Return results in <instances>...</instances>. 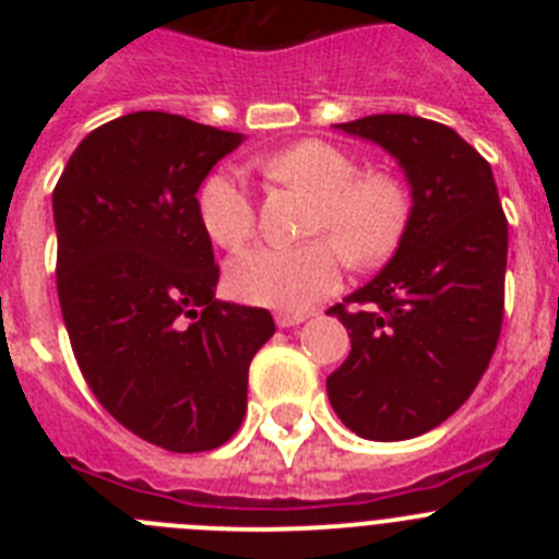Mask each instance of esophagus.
Returning a JSON list of instances; mask_svg holds the SVG:
<instances>
[{
	"label": "esophagus",
	"mask_w": 559,
	"mask_h": 559,
	"mask_svg": "<svg viewBox=\"0 0 559 559\" xmlns=\"http://www.w3.org/2000/svg\"><path fill=\"white\" fill-rule=\"evenodd\" d=\"M274 319L280 328H296V324H302L308 319V313H302V310H280Z\"/></svg>",
	"instance_id": "esophagus-1"
}]
</instances>
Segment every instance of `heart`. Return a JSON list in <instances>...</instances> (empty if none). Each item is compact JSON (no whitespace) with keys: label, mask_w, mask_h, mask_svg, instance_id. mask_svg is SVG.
<instances>
[{"label":"heart","mask_w":559,"mask_h":559,"mask_svg":"<svg viewBox=\"0 0 559 559\" xmlns=\"http://www.w3.org/2000/svg\"><path fill=\"white\" fill-rule=\"evenodd\" d=\"M265 170L283 185L299 187L313 199L308 231L328 235L299 246H254L229 263L231 294L246 302L280 310H302L335 288L341 252L349 263H372L397 243L406 226L408 199L394 176L367 173L349 153L308 140L274 153ZM201 224L224 249H240L254 235L257 212L240 173H215L199 195Z\"/></svg>","instance_id":"obj_1"}]
</instances>
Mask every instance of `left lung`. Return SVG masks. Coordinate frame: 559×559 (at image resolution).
Returning a JSON list of instances; mask_svg holds the SVG:
<instances>
[{"mask_svg": "<svg viewBox=\"0 0 559 559\" xmlns=\"http://www.w3.org/2000/svg\"><path fill=\"white\" fill-rule=\"evenodd\" d=\"M392 153L412 187L397 251L330 316L349 333L328 378L341 423L397 442L445 423L490 367L503 322L507 215L492 170L453 128L412 114L335 126Z\"/></svg>", "mask_w": 559, "mask_h": 559, "instance_id": "1", "label": "left lung"}]
</instances>
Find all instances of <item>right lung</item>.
I'll return each mask as SVG.
<instances>
[{"mask_svg": "<svg viewBox=\"0 0 559 559\" xmlns=\"http://www.w3.org/2000/svg\"><path fill=\"white\" fill-rule=\"evenodd\" d=\"M243 133L133 111L75 147L52 192L58 299L88 389L120 426L173 453L243 423L265 308L218 302L199 192Z\"/></svg>", "mask_w": 559, "mask_h": 559, "instance_id": "add662e5", "label": "right lung"}]
</instances>
